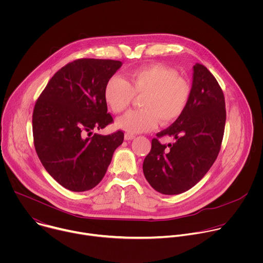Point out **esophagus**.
<instances>
[{"label": "esophagus", "instance_id": "obj_1", "mask_svg": "<svg viewBox=\"0 0 263 263\" xmlns=\"http://www.w3.org/2000/svg\"><path fill=\"white\" fill-rule=\"evenodd\" d=\"M134 135H131V134H128V133H126L125 134V139L126 140H132V139H134Z\"/></svg>", "mask_w": 263, "mask_h": 263}]
</instances>
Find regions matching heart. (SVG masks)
<instances>
[{
    "mask_svg": "<svg viewBox=\"0 0 263 263\" xmlns=\"http://www.w3.org/2000/svg\"><path fill=\"white\" fill-rule=\"evenodd\" d=\"M129 80L115 74L104 87L105 101L115 112L126 109L134 93H144L141 98L144 108L130 110L117 121V126L128 134L154 129L160 118L164 123L175 121L189 103V82L178 77L177 71L167 66L153 64L135 68L129 72Z\"/></svg>",
    "mask_w": 263,
    "mask_h": 263,
    "instance_id": "obj_1",
    "label": "heart"
}]
</instances>
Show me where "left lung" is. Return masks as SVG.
I'll list each match as a JSON object with an SVG mask.
<instances>
[{
    "label": "left lung",
    "instance_id": "1",
    "mask_svg": "<svg viewBox=\"0 0 263 263\" xmlns=\"http://www.w3.org/2000/svg\"><path fill=\"white\" fill-rule=\"evenodd\" d=\"M220 86L202 64L193 67L191 96L182 115L152 139L143 160L146 181L163 195L191 190L214 163L222 140L226 109ZM170 136L174 144L161 145L158 138Z\"/></svg>",
    "mask_w": 263,
    "mask_h": 263
}]
</instances>
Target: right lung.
Listing matches in <instances>:
<instances>
[{"label": "right lung", "mask_w": 263, "mask_h": 263, "mask_svg": "<svg viewBox=\"0 0 263 263\" xmlns=\"http://www.w3.org/2000/svg\"><path fill=\"white\" fill-rule=\"evenodd\" d=\"M118 60L78 59L51 78L33 111L36 153L47 172L66 190L81 193L104 178L124 133H95L112 123L104 87L122 66Z\"/></svg>", "instance_id": "right-lung-1"}]
</instances>
